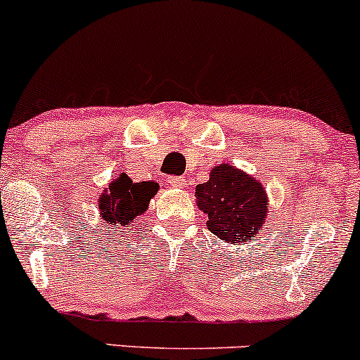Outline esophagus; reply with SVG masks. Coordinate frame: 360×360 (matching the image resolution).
<instances>
[{
	"label": "esophagus",
	"instance_id": "obj_1",
	"mask_svg": "<svg viewBox=\"0 0 360 360\" xmlns=\"http://www.w3.org/2000/svg\"><path fill=\"white\" fill-rule=\"evenodd\" d=\"M168 184L172 185V187H176V188H181L185 184V179L184 176H168Z\"/></svg>",
	"mask_w": 360,
	"mask_h": 360
}]
</instances>
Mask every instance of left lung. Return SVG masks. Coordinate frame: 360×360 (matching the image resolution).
I'll return each instance as SVG.
<instances>
[{
  "instance_id": "8db88e82",
  "label": "left lung",
  "mask_w": 360,
  "mask_h": 360,
  "mask_svg": "<svg viewBox=\"0 0 360 360\" xmlns=\"http://www.w3.org/2000/svg\"><path fill=\"white\" fill-rule=\"evenodd\" d=\"M195 197L209 231L226 243H246L267 221L269 197L262 181L233 165L214 167L209 180L195 187Z\"/></svg>"
}]
</instances>
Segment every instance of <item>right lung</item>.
<instances>
[{
    "label": "right lung",
    "mask_w": 360,
    "mask_h": 360,
    "mask_svg": "<svg viewBox=\"0 0 360 360\" xmlns=\"http://www.w3.org/2000/svg\"><path fill=\"white\" fill-rule=\"evenodd\" d=\"M160 191L156 181H139L134 184L127 173L110 181L98 199L100 217L112 228H131L136 217L148 211L149 200Z\"/></svg>",
    "instance_id": "obj_1"
}]
</instances>
